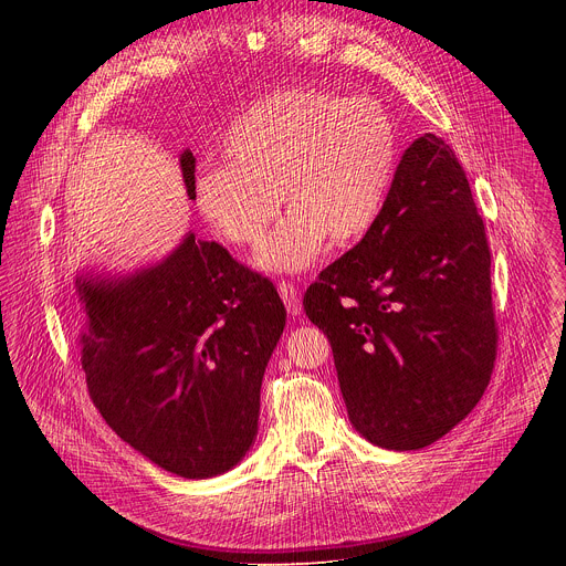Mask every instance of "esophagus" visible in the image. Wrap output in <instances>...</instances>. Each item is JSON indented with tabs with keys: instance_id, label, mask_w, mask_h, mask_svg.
I'll return each mask as SVG.
<instances>
[{
	"instance_id": "34e87169",
	"label": "esophagus",
	"mask_w": 566,
	"mask_h": 566,
	"mask_svg": "<svg viewBox=\"0 0 566 566\" xmlns=\"http://www.w3.org/2000/svg\"><path fill=\"white\" fill-rule=\"evenodd\" d=\"M277 289H280V295H282V301H284V305H286L289 314H291V316H298V314L303 312V303H301L298 289H295L293 284H289V282H282Z\"/></svg>"
}]
</instances>
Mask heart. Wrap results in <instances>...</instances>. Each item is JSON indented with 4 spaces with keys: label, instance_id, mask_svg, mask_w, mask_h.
I'll return each mask as SVG.
<instances>
[{
    "label": "heart",
    "instance_id": "b5f03b06",
    "mask_svg": "<svg viewBox=\"0 0 566 566\" xmlns=\"http://www.w3.org/2000/svg\"><path fill=\"white\" fill-rule=\"evenodd\" d=\"M227 165L203 169L195 203L231 245H254L282 203L289 216L259 248V271L293 275L378 222L397 165L399 133L378 101L291 88L248 107L229 126Z\"/></svg>",
    "mask_w": 566,
    "mask_h": 566
}]
</instances>
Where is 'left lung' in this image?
I'll return each mask as SVG.
<instances>
[{
  "mask_svg": "<svg viewBox=\"0 0 566 566\" xmlns=\"http://www.w3.org/2000/svg\"><path fill=\"white\" fill-rule=\"evenodd\" d=\"M303 305L331 339L348 420L371 444L422 450L478 406L497 342L491 254L442 137L406 148L378 222Z\"/></svg>",
  "mask_w": 566,
  "mask_h": 566,
  "instance_id": "obj_1",
  "label": "left lung"
}]
</instances>
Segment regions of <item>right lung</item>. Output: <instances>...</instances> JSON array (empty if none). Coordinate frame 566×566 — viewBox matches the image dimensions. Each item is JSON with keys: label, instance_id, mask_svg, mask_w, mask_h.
<instances>
[{"label": "right lung", "instance_id": "1", "mask_svg": "<svg viewBox=\"0 0 566 566\" xmlns=\"http://www.w3.org/2000/svg\"><path fill=\"white\" fill-rule=\"evenodd\" d=\"M195 163L184 148L178 165L192 201ZM73 289L88 392L116 436L186 480L241 463L286 325L273 282L188 231L156 263L124 273L80 268Z\"/></svg>", "mask_w": 566, "mask_h": 566}]
</instances>
